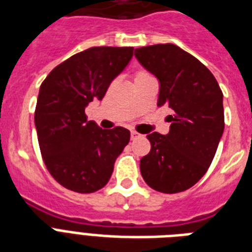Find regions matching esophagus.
<instances>
[{"instance_id":"1","label":"esophagus","mask_w":252,"mask_h":252,"mask_svg":"<svg viewBox=\"0 0 252 252\" xmlns=\"http://www.w3.org/2000/svg\"><path fill=\"white\" fill-rule=\"evenodd\" d=\"M140 136V134H138L136 131H131V140H135L136 138H139Z\"/></svg>"}]
</instances>
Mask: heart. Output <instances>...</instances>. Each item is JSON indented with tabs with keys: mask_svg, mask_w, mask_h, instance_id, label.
Segmentation results:
<instances>
[{
	"mask_svg": "<svg viewBox=\"0 0 252 252\" xmlns=\"http://www.w3.org/2000/svg\"><path fill=\"white\" fill-rule=\"evenodd\" d=\"M150 74L147 71H144V70H139V71L135 72V80L136 79H140V78H144V76H148Z\"/></svg>",
	"mask_w": 252,
	"mask_h": 252,
	"instance_id": "b5f03b06",
	"label": "heart"
}]
</instances>
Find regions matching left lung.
I'll list each match as a JSON object with an SVG mask.
<instances>
[{
	"instance_id": "obj_1",
	"label": "left lung",
	"mask_w": 252,
	"mask_h": 252,
	"mask_svg": "<svg viewBox=\"0 0 252 252\" xmlns=\"http://www.w3.org/2000/svg\"><path fill=\"white\" fill-rule=\"evenodd\" d=\"M140 65L160 82L158 105H168L170 130L147 135L150 154L140 160L143 180L154 190L176 194L208 170L224 132L222 92L213 74L174 44L135 49Z\"/></svg>"
}]
</instances>
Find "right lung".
I'll use <instances>...</instances> for the list:
<instances>
[{
	"mask_svg": "<svg viewBox=\"0 0 252 252\" xmlns=\"http://www.w3.org/2000/svg\"><path fill=\"white\" fill-rule=\"evenodd\" d=\"M132 46H94L56 66L41 83L35 126L44 164L67 190L90 194L105 186L130 131L98 127L86 106L102 100L132 57Z\"/></svg>",
	"mask_w": 252,
	"mask_h": 252,
	"instance_id": "right-lung-1",
	"label": "right lung"
}]
</instances>
